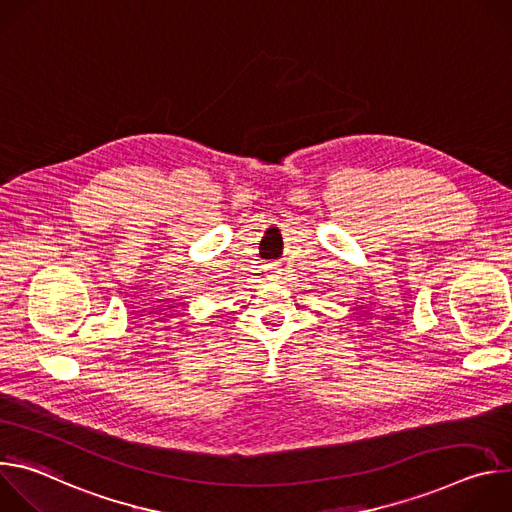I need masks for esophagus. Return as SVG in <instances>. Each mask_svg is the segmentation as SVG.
I'll list each match as a JSON object with an SVG mask.
<instances>
[{"label": "esophagus", "instance_id": "esophagus-1", "mask_svg": "<svg viewBox=\"0 0 512 512\" xmlns=\"http://www.w3.org/2000/svg\"><path fill=\"white\" fill-rule=\"evenodd\" d=\"M279 275H281L279 265H271V267H269V277H271V279H277Z\"/></svg>", "mask_w": 512, "mask_h": 512}]
</instances>
